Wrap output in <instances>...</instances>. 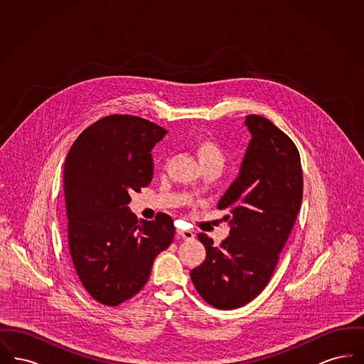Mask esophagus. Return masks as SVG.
<instances>
[{
    "label": "esophagus",
    "instance_id": "obj_1",
    "mask_svg": "<svg viewBox=\"0 0 364 364\" xmlns=\"http://www.w3.org/2000/svg\"><path fill=\"white\" fill-rule=\"evenodd\" d=\"M176 235H177V237H183L186 240H193V237H195L192 230H183V229H177Z\"/></svg>",
    "mask_w": 364,
    "mask_h": 364
}]
</instances>
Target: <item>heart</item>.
Returning <instances> with one entry per match:
<instances>
[{
    "label": "heart",
    "mask_w": 364,
    "mask_h": 364,
    "mask_svg": "<svg viewBox=\"0 0 364 364\" xmlns=\"http://www.w3.org/2000/svg\"><path fill=\"white\" fill-rule=\"evenodd\" d=\"M196 154L199 156L200 162H210V161H221L224 162V151L218 143L214 140H202L196 144Z\"/></svg>",
    "instance_id": "obj_1"
}]
</instances>
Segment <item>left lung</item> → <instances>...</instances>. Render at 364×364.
<instances>
[{"label":"left lung","mask_w":364,"mask_h":364,"mask_svg":"<svg viewBox=\"0 0 364 364\" xmlns=\"http://www.w3.org/2000/svg\"><path fill=\"white\" fill-rule=\"evenodd\" d=\"M251 134L237 178L217 208L229 210V236L220 247L198 235L205 262L191 279L210 306L235 310L264 289L277 266L303 198L300 156L291 138L257 114L245 117Z\"/></svg>","instance_id":"obj_1"}]
</instances>
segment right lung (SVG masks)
Segmentation results:
<instances>
[{"label": "right lung", "instance_id": "add662e5", "mask_svg": "<svg viewBox=\"0 0 364 364\" xmlns=\"http://www.w3.org/2000/svg\"><path fill=\"white\" fill-rule=\"evenodd\" d=\"M165 135L154 122L112 114L86 128L65 158L70 258L87 292L105 306L138 294L173 240L171 215L138 220L128 208L131 193L153 180L151 150Z\"/></svg>", "mask_w": 364, "mask_h": 364}]
</instances>
